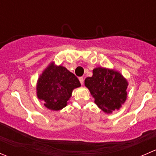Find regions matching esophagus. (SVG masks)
Here are the masks:
<instances>
[{"instance_id": "1", "label": "esophagus", "mask_w": 156, "mask_h": 156, "mask_svg": "<svg viewBox=\"0 0 156 156\" xmlns=\"http://www.w3.org/2000/svg\"><path fill=\"white\" fill-rule=\"evenodd\" d=\"M79 81H80V83H81V84H83V83H84V78H83V77H80Z\"/></svg>"}]
</instances>
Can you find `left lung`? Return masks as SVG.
Here are the masks:
<instances>
[{
	"label": "left lung",
	"instance_id": "obj_1",
	"mask_svg": "<svg viewBox=\"0 0 156 156\" xmlns=\"http://www.w3.org/2000/svg\"><path fill=\"white\" fill-rule=\"evenodd\" d=\"M84 84L94 97L96 104L105 112L119 109L127 99V80L116 71L98 67L93 70Z\"/></svg>",
	"mask_w": 156,
	"mask_h": 156
}]
</instances>
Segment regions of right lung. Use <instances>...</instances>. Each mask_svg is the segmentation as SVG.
Wrapping results in <instances>:
<instances>
[{
	"mask_svg": "<svg viewBox=\"0 0 156 156\" xmlns=\"http://www.w3.org/2000/svg\"><path fill=\"white\" fill-rule=\"evenodd\" d=\"M81 86L73 73L53 62L40 75L37 84V96L45 107L57 111L66 106L75 88Z\"/></svg>",
	"mask_w": 156,
	"mask_h": 156,
	"instance_id": "1",
	"label": "right lung"
}]
</instances>
